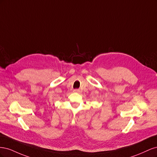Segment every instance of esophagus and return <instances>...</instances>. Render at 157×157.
<instances>
[{
    "instance_id": "esophagus-1",
    "label": "esophagus",
    "mask_w": 157,
    "mask_h": 157,
    "mask_svg": "<svg viewBox=\"0 0 157 157\" xmlns=\"http://www.w3.org/2000/svg\"><path fill=\"white\" fill-rule=\"evenodd\" d=\"M73 92L75 93H80V90L79 89H75L73 90Z\"/></svg>"
}]
</instances>
